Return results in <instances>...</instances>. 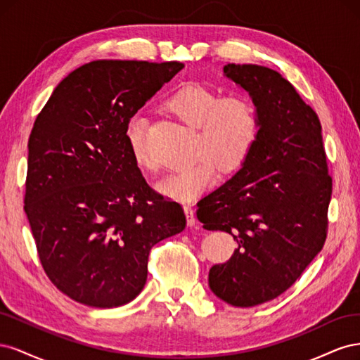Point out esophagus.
I'll list each match as a JSON object with an SVG mask.
<instances>
[{
  "label": "esophagus",
  "instance_id": "obj_1",
  "mask_svg": "<svg viewBox=\"0 0 360 360\" xmlns=\"http://www.w3.org/2000/svg\"><path fill=\"white\" fill-rule=\"evenodd\" d=\"M184 213H186V221H188L189 226H193L195 224H197V217H195V212H193V209H192L189 204L184 205Z\"/></svg>",
  "mask_w": 360,
  "mask_h": 360
}]
</instances>
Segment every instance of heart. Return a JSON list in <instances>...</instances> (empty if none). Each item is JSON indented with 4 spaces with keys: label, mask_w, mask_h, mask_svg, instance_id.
I'll return each mask as SVG.
<instances>
[{
    "label": "heart",
    "mask_w": 360,
    "mask_h": 360,
    "mask_svg": "<svg viewBox=\"0 0 360 360\" xmlns=\"http://www.w3.org/2000/svg\"><path fill=\"white\" fill-rule=\"evenodd\" d=\"M167 108L180 122L197 129L192 165L181 168L158 183L167 197L189 202L209 191L224 172L240 168L259 135V114L255 103L242 94L222 96L209 86L191 82L180 86L167 101ZM126 139L136 165L147 172L158 169L147 147V120L135 114L126 124Z\"/></svg>",
    "instance_id": "heart-1"
}]
</instances>
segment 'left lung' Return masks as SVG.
<instances>
[{"instance_id": "1", "label": "left lung", "mask_w": 360, "mask_h": 360, "mask_svg": "<svg viewBox=\"0 0 360 360\" xmlns=\"http://www.w3.org/2000/svg\"><path fill=\"white\" fill-rule=\"evenodd\" d=\"M224 73L252 97L259 135L242 169L198 202L197 217L237 242L210 269L212 291L249 308L287 291L323 249L332 177L319 115L285 78L257 64H226Z\"/></svg>"}]
</instances>
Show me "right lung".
I'll use <instances>...</instances> for the list:
<instances>
[{"instance_id": "right-lung-1", "label": "right lung", "mask_w": 360, "mask_h": 360, "mask_svg": "<svg viewBox=\"0 0 360 360\" xmlns=\"http://www.w3.org/2000/svg\"><path fill=\"white\" fill-rule=\"evenodd\" d=\"M183 63L97 60L69 73L28 139L24 209L51 282L76 302L115 308L147 281L150 250L186 226L151 189L126 139L129 118Z\"/></svg>"}]
</instances>
